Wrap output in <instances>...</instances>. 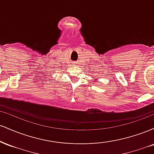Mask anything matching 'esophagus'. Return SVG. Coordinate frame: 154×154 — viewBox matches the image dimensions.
Returning <instances> with one entry per match:
<instances>
[{"label":"esophagus","instance_id":"esophagus-1","mask_svg":"<svg viewBox=\"0 0 154 154\" xmlns=\"http://www.w3.org/2000/svg\"><path fill=\"white\" fill-rule=\"evenodd\" d=\"M76 65H77V64H76L75 63H72V66H76Z\"/></svg>","mask_w":154,"mask_h":154}]
</instances>
